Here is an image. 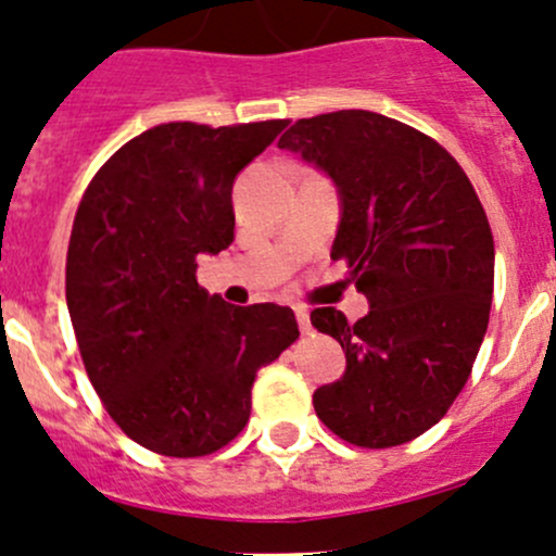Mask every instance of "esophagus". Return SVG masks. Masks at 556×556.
Returning <instances> with one entry per match:
<instances>
[{
  "instance_id": "34e87169",
  "label": "esophagus",
  "mask_w": 556,
  "mask_h": 556,
  "mask_svg": "<svg viewBox=\"0 0 556 556\" xmlns=\"http://www.w3.org/2000/svg\"><path fill=\"white\" fill-rule=\"evenodd\" d=\"M295 319H299L301 333H309V330H312V319H309V312H306L304 306H295Z\"/></svg>"
}]
</instances>
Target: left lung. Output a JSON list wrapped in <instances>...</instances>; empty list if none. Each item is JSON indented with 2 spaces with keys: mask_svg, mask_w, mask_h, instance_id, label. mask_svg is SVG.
<instances>
[{
  "mask_svg": "<svg viewBox=\"0 0 556 556\" xmlns=\"http://www.w3.org/2000/svg\"><path fill=\"white\" fill-rule=\"evenodd\" d=\"M339 188L333 261L371 304L312 312L346 355L314 412L346 444L387 450L433 428L470 377L490 323L495 242L463 166L435 139L368 110L301 117L279 139Z\"/></svg>",
  "mask_w": 556,
  "mask_h": 556,
  "instance_id": "8db88e82",
  "label": "left lung"
}]
</instances>
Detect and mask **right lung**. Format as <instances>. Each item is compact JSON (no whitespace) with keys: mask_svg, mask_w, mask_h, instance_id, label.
Masks as SVG:
<instances>
[{"mask_svg":"<svg viewBox=\"0 0 556 556\" xmlns=\"http://www.w3.org/2000/svg\"><path fill=\"white\" fill-rule=\"evenodd\" d=\"M288 121L161 123L123 144L83 193L66 250V306L106 414L144 450L204 457L250 419L257 368L299 323L233 306L195 279L233 242L231 188Z\"/></svg>","mask_w":556,"mask_h":556,"instance_id":"add662e5","label":"right lung"}]
</instances>
